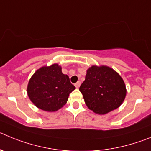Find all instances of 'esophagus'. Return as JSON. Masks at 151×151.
Listing matches in <instances>:
<instances>
[{
  "mask_svg": "<svg viewBox=\"0 0 151 151\" xmlns=\"http://www.w3.org/2000/svg\"><path fill=\"white\" fill-rule=\"evenodd\" d=\"M80 85H81V81H77L76 84H75V86H76V88H78L80 87Z\"/></svg>",
  "mask_w": 151,
  "mask_h": 151,
  "instance_id": "obj_1",
  "label": "esophagus"
}]
</instances>
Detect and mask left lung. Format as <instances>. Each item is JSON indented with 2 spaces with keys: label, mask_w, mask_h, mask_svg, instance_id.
Segmentation results:
<instances>
[{
  "label": "left lung",
  "mask_w": 151,
  "mask_h": 151,
  "mask_svg": "<svg viewBox=\"0 0 151 151\" xmlns=\"http://www.w3.org/2000/svg\"><path fill=\"white\" fill-rule=\"evenodd\" d=\"M79 91L88 109L98 114H106L120 107L127 94L121 76L104 65L88 69Z\"/></svg>",
  "instance_id": "left-lung-1"
}]
</instances>
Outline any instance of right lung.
Segmentation results:
<instances>
[{
  "mask_svg": "<svg viewBox=\"0 0 151 151\" xmlns=\"http://www.w3.org/2000/svg\"><path fill=\"white\" fill-rule=\"evenodd\" d=\"M61 70L58 63L44 66L30 78L27 95L37 108L48 112L56 111L66 104L70 93L76 89Z\"/></svg>",
  "mask_w": 151,
  "mask_h": 151,
  "instance_id": "1",
  "label": "right lung"
}]
</instances>
